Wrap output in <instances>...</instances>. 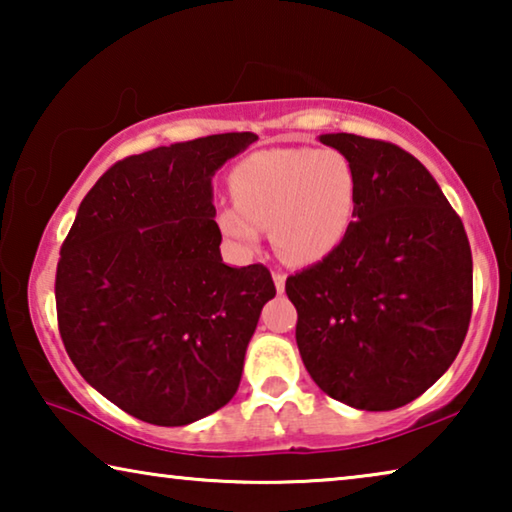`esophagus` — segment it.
I'll use <instances>...</instances> for the list:
<instances>
[{"label": "esophagus", "instance_id": "esophagus-1", "mask_svg": "<svg viewBox=\"0 0 512 512\" xmlns=\"http://www.w3.org/2000/svg\"><path fill=\"white\" fill-rule=\"evenodd\" d=\"M273 282H275V291L277 293H284V287H287V275L280 273V271H275L273 273Z\"/></svg>", "mask_w": 512, "mask_h": 512}]
</instances>
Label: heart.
Listing matches in <instances>:
<instances>
[{
    "label": "heart",
    "instance_id": "1",
    "mask_svg": "<svg viewBox=\"0 0 512 512\" xmlns=\"http://www.w3.org/2000/svg\"><path fill=\"white\" fill-rule=\"evenodd\" d=\"M230 185L235 201L216 223L241 253H255L271 228L284 262L314 264L343 244L357 219V169L336 149L257 151L237 164Z\"/></svg>",
    "mask_w": 512,
    "mask_h": 512
}]
</instances>
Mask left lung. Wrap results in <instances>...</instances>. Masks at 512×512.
I'll return each instance as SVG.
<instances>
[{"instance_id":"obj_1","label":"left lung","mask_w":512,"mask_h":512,"mask_svg":"<svg viewBox=\"0 0 512 512\" xmlns=\"http://www.w3.org/2000/svg\"><path fill=\"white\" fill-rule=\"evenodd\" d=\"M318 140L352 160L359 207L343 244L287 280L300 357L334 400L400 409L445 375L465 341L470 241L411 153L350 133Z\"/></svg>"}]
</instances>
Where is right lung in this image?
Listing matches in <instances>:
<instances>
[{"instance_id": "right-lung-1", "label": "right lung", "mask_w": 512, "mask_h": 512, "mask_svg": "<svg viewBox=\"0 0 512 512\" xmlns=\"http://www.w3.org/2000/svg\"><path fill=\"white\" fill-rule=\"evenodd\" d=\"M255 133L117 162L76 212L56 271L58 329L92 388L133 418L183 427L235 397L275 284L221 257L212 178Z\"/></svg>"}]
</instances>
